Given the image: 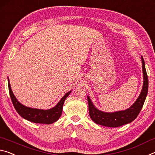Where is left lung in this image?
Listing matches in <instances>:
<instances>
[{
    "mask_svg": "<svg viewBox=\"0 0 155 155\" xmlns=\"http://www.w3.org/2000/svg\"><path fill=\"white\" fill-rule=\"evenodd\" d=\"M142 69H143V84L140 95L135 101V102L130 108L124 110L117 111L114 113H106L101 111L93 105L92 101L88 96V104L89 115L93 121L97 124L101 126H107V127L116 128L119 126L125 125L130 123L138 116L140 113L144 101L146 100L147 93L148 90V80L147 75L145 62L143 57L141 56Z\"/></svg>",
    "mask_w": 155,
    "mask_h": 155,
    "instance_id": "obj_1",
    "label": "left lung"
}]
</instances>
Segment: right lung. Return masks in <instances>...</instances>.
Listing matches in <instances>:
<instances>
[{
    "instance_id": "add662e5",
    "label": "right lung",
    "mask_w": 155,
    "mask_h": 155,
    "mask_svg": "<svg viewBox=\"0 0 155 155\" xmlns=\"http://www.w3.org/2000/svg\"><path fill=\"white\" fill-rule=\"evenodd\" d=\"M8 87L10 97L13 103L15 109L17 113L23 117L25 120L37 124H51L56 121L60 117L62 113L63 104L64 101L68 97L71 91H69L63 96L62 98L60 100L59 102L55 106L54 108L49 110H42V109H37L27 107L22 104H20L15 97L13 92L12 91L10 86L9 80L8 78Z\"/></svg>"
}]
</instances>
